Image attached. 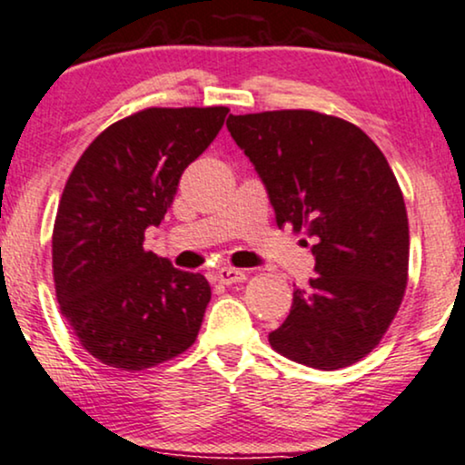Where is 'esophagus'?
Here are the masks:
<instances>
[{"instance_id":"esophagus-1","label":"esophagus","mask_w":465,"mask_h":465,"mask_svg":"<svg viewBox=\"0 0 465 465\" xmlns=\"http://www.w3.org/2000/svg\"><path fill=\"white\" fill-rule=\"evenodd\" d=\"M248 274L242 270H234V267H222L220 272H217V281L222 282V285H234V282H243Z\"/></svg>"}]
</instances>
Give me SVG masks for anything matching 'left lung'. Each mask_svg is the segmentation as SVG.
Returning <instances> with one entry per match:
<instances>
[{
  "label": "left lung",
  "instance_id": "1",
  "mask_svg": "<svg viewBox=\"0 0 465 465\" xmlns=\"http://www.w3.org/2000/svg\"><path fill=\"white\" fill-rule=\"evenodd\" d=\"M226 125L265 183L278 228L313 243L318 276L293 292L270 346L318 370L361 361L409 278L407 209L385 154L361 128L318 111L231 114Z\"/></svg>",
  "mask_w": 465,
  "mask_h": 465
}]
</instances>
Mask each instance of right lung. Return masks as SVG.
Wrapping results in <instances>:
<instances>
[{
	"instance_id": "right-lung-1",
	"label": "right lung",
	"mask_w": 465,
	"mask_h": 465,
	"mask_svg": "<svg viewBox=\"0 0 465 465\" xmlns=\"http://www.w3.org/2000/svg\"><path fill=\"white\" fill-rule=\"evenodd\" d=\"M226 114V106L143 108L97 134L69 173L52 232L54 287L80 346L108 368H154L198 337L209 281L176 270L143 239Z\"/></svg>"
}]
</instances>
